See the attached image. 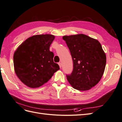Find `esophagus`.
<instances>
[{"instance_id":"1","label":"esophagus","mask_w":122,"mask_h":122,"mask_svg":"<svg viewBox=\"0 0 122 122\" xmlns=\"http://www.w3.org/2000/svg\"><path fill=\"white\" fill-rule=\"evenodd\" d=\"M58 64H59V67H60V68H61V67H62V64H61V63H60V62H59V63H58Z\"/></svg>"}]
</instances>
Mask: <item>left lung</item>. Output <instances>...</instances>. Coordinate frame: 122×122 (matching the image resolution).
Masks as SVG:
<instances>
[{"label": "left lung", "mask_w": 122, "mask_h": 122, "mask_svg": "<svg viewBox=\"0 0 122 122\" xmlns=\"http://www.w3.org/2000/svg\"><path fill=\"white\" fill-rule=\"evenodd\" d=\"M74 64L71 74L66 76L73 88L86 91L96 85L105 71L106 56L99 41L84 34L64 36Z\"/></svg>", "instance_id": "obj_1"}]
</instances>
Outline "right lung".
Instances as JSON below:
<instances>
[{
  "instance_id": "obj_1",
  "label": "right lung",
  "mask_w": 122,
  "mask_h": 122,
  "mask_svg": "<svg viewBox=\"0 0 122 122\" xmlns=\"http://www.w3.org/2000/svg\"><path fill=\"white\" fill-rule=\"evenodd\" d=\"M55 38L51 34L32 36L15 51L13 60L15 74L29 87H39L60 69L58 64L54 62V53L50 51Z\"/></svg>"
}]
</instances>
